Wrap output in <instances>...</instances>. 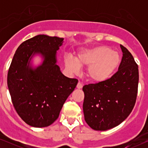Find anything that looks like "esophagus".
<instances>
[{
	"label": "esophagus",
	"mask_w": 148,
	"mask_h": 148,
	"mask_svg": "<svg viewBox=\"0 0 148 148\" xmlns=\"http://www.w3.org/2000/svg\"><path fill=\"white\" fill-rule=\"evenodd\" d=\"M82 87H83V84L81 82H79L77 85V88L78 89H82Z\"/></svg>",
	"instance_id": "34e87169"
}]
</instances>
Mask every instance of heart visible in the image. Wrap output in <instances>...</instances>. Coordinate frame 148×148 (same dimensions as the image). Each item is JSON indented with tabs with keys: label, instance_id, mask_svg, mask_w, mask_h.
I'll list each match as a JSON object with an SVG mask.
<instances>
[{
	"label": "heart",
	"instance_id": "heart-1",
	"mask_svg": "<svg viewBox=\"0 0 148 148\" xmlns=\"http://www.w3.org/2000/svg\"><path fill=\"white\" fill-rule=\"evenodd\" d=\"M121 58L117 52L104 46L83 50L75 58L69 55L64 58L66 68L72 73H78L81 66H88L86 76L95 82H105L116 71Z\"/></svg>",
	"mask_w": 148,
	"mask_h": 148
}]
</instances>
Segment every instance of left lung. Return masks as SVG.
<instances>
[{
  "mask_svg": "<svg viewBox=\"0 0 148 148\" xmlns=\"http://www.w3.org/2000/svg\"><path fill=\"white\" fill-rule=\"evenodd\" d=\"M123 57L118 71L105 82L83 87L85 121L91 128L106 131L120 125L132 111L137 98L138 66L121 45Z\"/></svg>",
  "mask_w": 148,
  "mask_h": 148,
  "instance_id": "8db88e82",
  "label": "left lung"
}]
</instances>
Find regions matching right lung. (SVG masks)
<instances>
[{
    "label": "right lung",
    "mask_w": 148,
    "mask_h": 148,
    "mask_svg": "<svg viewBox=\"0 0 148 148\" xmlns=\"http://www.w3.org/2000/svg\"><path fill=\"white\" fill-rule=\"evenodd\" d=\"M63 40L46 35L30 38L18 47L10 65L7 85L12 103L22 120L32 127L52 124L78 83L64 76L56 64V51ZM36 54L43 61L34 68L30 62Z\"/></svg>",
    "instance_id": "right-lung-1"
}]
</instances>
